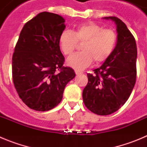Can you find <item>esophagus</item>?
Segmentation results:
<instances>
[{"label": "esophagus", "mask_w": 147, "mask_h": 147, "mask_svg": "<svg viewBox=\"0 0 147 147\" xmlns=\"http://www.w3.org/2000/svg\"><path fill=\"white\" fill-rule=\"evenodd\" d=\"M75 74H76V75L78 74H83V72H82V71H79V70H75Z\"/></svg>", "instance_id": "obj_1"}]
</instances>
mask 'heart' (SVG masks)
<instances>
[{
	"label": "heart",
	"mask_w": 147,
	"mask_h": 147,
	"mask_svg": "<svg viewBox=\"0 0 147 147\" xmlns=\"http://www.w3.org/2000/svg\"><path fill=\"white\" fill-rule=\"evenodd\" d=\"M77 42H83L82 51L68 58V65L76 69H84L91 64L107 60L113 54L118 42V34L112 28L93 22H87L76 26L73 32L65 30L60 34L59 44L65 56H71L77 47Z\"/></svg>",
	"instance_id": "heart-1"
}]
</instances>
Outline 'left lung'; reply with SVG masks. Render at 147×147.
Here are the masks:
<instances>
[{
	"instance_id": "left-lung-1",
	"label": "left lung",
	"mask_w": 147,
	"mask_h": 147,
	"mask_svg": "<svg viewBox=\"0 0 147 147\" xmlns=\"http://www.w3.org/2000/svg\"><path fill=\"white\" fill-rule=\"evenodd\" d=\"M117 25L118 42L113 54L102 66L88 74L83 102L93 113L107 115L117 111L129 98L137 77L136 39L124 22L105 17Z\"/></svg>"
}]
</instances>
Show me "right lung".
Masks as SVG:
<instances>
[{
    "label": "right lung",
    "mask_w": 147,
    "mask_h": 147,
    "mask_svg": "<svg viewBox=\"0 0 147 147\" xmlns=\"http://www.w3.org/2000/svg\"><path fill=\"white\" fill-rule=\"evenodd\" d=\"M64 18L43 11L26 23L12 55V80L20 98L29 108L48 111L62 101L74 71L63 65L59 37Z\"/></svg>",
    "instance_id": "1"
}]
</instances>
